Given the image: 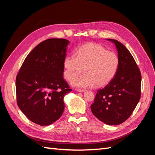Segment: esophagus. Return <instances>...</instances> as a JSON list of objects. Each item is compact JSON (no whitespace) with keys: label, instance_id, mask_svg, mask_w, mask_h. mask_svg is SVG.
<instances>
[{"label":"esophagus","instance_id":"1","mask_svg":"<svg viewBox=\"0 0 155 155\" xmlns=\"http://www.w3.org/2000/svg\"><path fill=\"white\" fill-rule=\"evenodd\" d=\"M77 91H78V92H85L86 91V90H85V89H77Z\"/></svg>","mask_w":155,"mask_h":155}]
</instances>
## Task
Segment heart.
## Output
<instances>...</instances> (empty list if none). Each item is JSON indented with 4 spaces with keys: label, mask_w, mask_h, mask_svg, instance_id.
<instances>
[{
    "label": "heart",
    "mask_w": 155,
    "mask_h": 155,
    "mask_svg": "<svg viewBox=\"0 0 155 155\" xmlns=\"http://www.w3.org/2000/svg\"><path fill=\"white\" fill-rule=\"evenodd\" d=\"M75 55L67 56L64 60V76L78 87L104 86L116 75L120 64L118 55L99 44L89 43L78 48ZM84 69L86 73L76 78Z\"/></svg>",
    "instance_id": "obj_1"
}]
</instances>
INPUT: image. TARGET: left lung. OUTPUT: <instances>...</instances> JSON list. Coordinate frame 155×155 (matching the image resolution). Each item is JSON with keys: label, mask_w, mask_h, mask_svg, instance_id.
Segmentation results:
<instances>
[{"label": "left lung", "mask_w": 155, "mask_h": 155, "mask_svg": "<svg viewBox=\"0 0 155 155\" xmlns=\"http://www.w3.org/2000/svg\"><path fill=\"white\" fill-rule=\"evenodd\" d=\"M120 64L115 76L97 92L91 109L93 114L110 125L122 124L137 107L141 96V72L133 55L125 46L115 39Z\"/></svg>", "instance_id": "obj_1"}]
</instances>
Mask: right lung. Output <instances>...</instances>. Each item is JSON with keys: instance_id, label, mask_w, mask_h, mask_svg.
<instances>
[{"instance_id": "1", "label": "right lung", "mask_w": 155, "mask_h": 155, "mask_svg": "<svg viewBox=\"0 0 155 155\" xmlns=\"http://www.w3.org/2000/svg\"><path fill=\"white\" fill-rule=\"evenodd\" d=\"M68 43L64 39L41 42L27 55L17 75V105L36 124L50 125L63 114V98L72 91L63 76Z\"/></svg>"}]
</instances>
